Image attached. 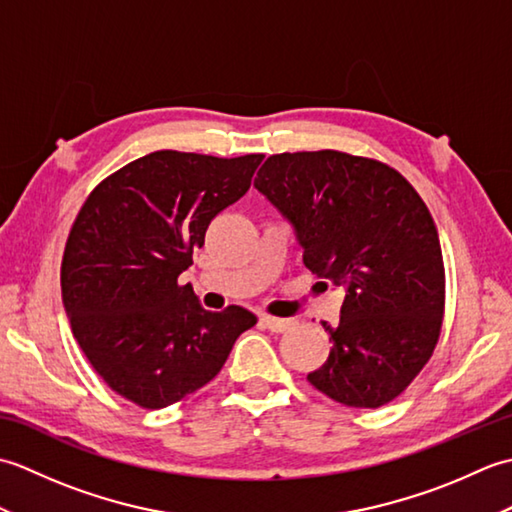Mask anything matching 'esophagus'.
Listing matches in <instances>:
<instances>
[{"mask_svg":"<svg viewBox=\"0 0 512 512\" xmlns=\"http://www.w3.org/2000/svg\"><path fill=\"white\" fill-rule=\"evenodd\" d=\"M262 323L270 332H286L290 328L288 319H275V317H262Z\"/></svg>","mask_w":512,"mask_h":512,"instance_id":"esophagus-1","label":"esophagus"}]
</instances>
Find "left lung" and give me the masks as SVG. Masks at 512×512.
Segmentation results:
<instances>
[{"mask_svg":"<svg viewBox=\"0 0 512 512\" xmlns=\"http://www.w3.org/2000/svg\"><path fill=\"white\" fill-rule=\"evenodd\" d=\"M297 231L303 264L345 288L330 356L312 387L347 407L398 398L436 350L444 262L418 191L385 162L345 151L270 156L255 178Z\"/></svg>","mask_w":512,"mask_h":512,"instance_id":"left-lung-1","label":"left lung"}]
</instances>
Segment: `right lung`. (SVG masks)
Returning <instances> with one entry per match:
<instances>
[{"label": "right lung", "mask_w": 512, "mask_h": 512, "mask_svg": "<svg viewBox=\"0 0 512 512\" xmlns=\"http://www.w3.org/2000/svg\"><path fill=\"white\" fill-rule=\"evenodd\" d=\"M262 158L154 151L96 184L76 215L61 262L63 306L96 374L134 405L162 409L198 391L257 323L239 306L204 310L178 277Z\"/></svg>", "instance_id": "add662e5"}]
</instances>
